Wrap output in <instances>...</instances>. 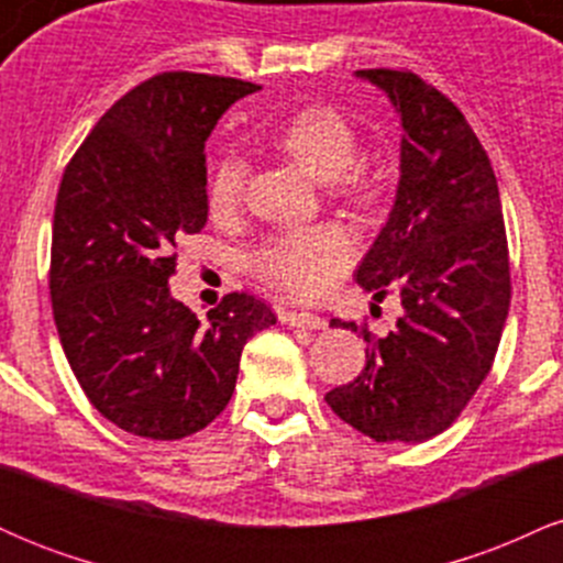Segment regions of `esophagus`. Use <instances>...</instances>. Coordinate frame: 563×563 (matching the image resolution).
<instances>
[{"label":"esophagus","mask_w":563,"mask_h":563,"mask_svg":"<svg viewBox=\"0 0 563 563\" xmlns=\"http://www.w3.org/2000/svg\"><path fill=\"white\" fill-rule=\"evenodd\" d=\"M280 322L290 328H307V331H322L325 320L312 312H280Z\"/></svg>","instance_id":"obj_1"}]
</instances>
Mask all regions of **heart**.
<instances>
[{"label": "heart", "instance_id": "obj_1", "mask_svg": "<svg viewBox=\"0 0 563 563\" xmlns=\"http://www.w3.org/2000/svg\"><path fill=\"white\" fill-rule=\"evenodd\" d=\"M275 145L339 196L373 203L380 196L378 174L357 158V132L331 106H309L277 129ZM245 166L238 156H222L211 166L206 198L214 214H230L243 196ZM354 260V241L339 224L283 232L254 254V273L267 286L299 301H314L335 288Z\"/></svg>", "mask_w": 563, "mask_h": 563}]
</instances>
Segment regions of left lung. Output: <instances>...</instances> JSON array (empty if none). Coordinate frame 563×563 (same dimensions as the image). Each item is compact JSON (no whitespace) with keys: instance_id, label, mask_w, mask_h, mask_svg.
I'll list each match as a JSON object with an SVG mask.
<instances>
[{"instance_id":"1","label":"left lung","mask_w":563,"mask_h":563,"mask_svg":"<svg viewBox=\"0 0 563 563\" xmlns=\"http://www.w3.org/2000/svg\"><path fill=\"white\" fill-rule=\"evenodd\" d=\"M402 124L391 214L357 267V283L402 318L373 339L365 367L325 402L376 442L442 434L493 367L510 307L508 241L497 179L466 115L410 70L367 68ZM357 331L354 322L333 320Z\"/></svg>"}]
</instances>
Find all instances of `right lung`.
I'll return each mask as SVG.
<instances>
[{
	"instance_id": "add662e5",
	"label": "right lung",
	"mask_w": 563,
	"mask_h": 563,
	"mask_svg": "<svg viewBox=\"0 0 563 563\" xmlns=\"http://www.w3.org/2000/svg\"><path fill=\"white\" fill-rule=\"evenodd\" d=\"M256 84L166 70L97 121L63 172L49 296L63 352L102 418L145 439L206 429L230 402L245 341L277 318L228 294L200 322L169 290L177 241L209 219L206 140Z\"/></svg>"
}]
</instances>
